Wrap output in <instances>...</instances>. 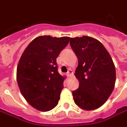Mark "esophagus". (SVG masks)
Segmentation results:
<instances>
[{"label":"esophagus","mask_w":127,"mask_h":127,"mask_svg":"<svg viewBox=\"0 0 127 127\" xmlns=\"http://www.w3.org/2000/svg\"><path fill=\"white\" fill-rule=\"evenodd\" d=\"M72 75H73V71H72L71 69H69L68 72L66 73V75H67L68 77H71Z\"/></svg>","instance_id":"34e87169"}]
</instances>
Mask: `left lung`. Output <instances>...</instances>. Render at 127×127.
<instances>
[{
    "label": "left lung",
    "instance_id": "left-lung-1",
    "mask_svg": "<svg viewBox=\"0 0 127 127\" xmlns=\"http://www.w3.org/2000/svg\"><path fill=\"white\" fill-rule=\"evenodd\" d=\"M70 45L78 59L75 75L80 84L72 91L75 103L84 110L97 109L114 88L116 69L112 58L101 42L91 36L71 38Z\"/></svg>",
    "mask_w": 127,
    "mask_h": 127
}]
</instances>
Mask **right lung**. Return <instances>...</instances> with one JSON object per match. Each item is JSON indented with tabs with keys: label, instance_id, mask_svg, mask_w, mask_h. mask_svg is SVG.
Returning <instances> with one entry per match:
<instances>
[{
	"label": "right lung",
	"instance_id": "obj_1",
	"mask_svg": "<svg viewBox=\"0 0 127 127\" xmlns=\"http://www.w3.org/2000/svg\"><path fill=\"white\" fill-rule=\"evenodd\" d=\"M70 37L39 36L24 51L17 67L21 93L31 106L47 112L58 105L64 77L58 71L56 58Z\"/></svg>",
	"mask_w": 127,
	"mask_h": 127
}]
</instances>
